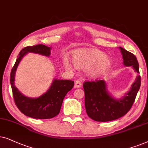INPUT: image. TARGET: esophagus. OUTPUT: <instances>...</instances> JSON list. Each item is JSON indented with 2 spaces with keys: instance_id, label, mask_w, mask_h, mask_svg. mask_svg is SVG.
<instances>
[{
  "instance_id": "34e87169",
  "label": "esophagus",
  "mask_w": 148,
  "mask_h": 148,
  "mask_svg": "<svg viewBox=\"0 0 148 148\" xmlns=\"http://www.w3.org/2000/svg\"><path fill=\"white\" fill-rule=\"evenodd\" d=\"M82 86V82L80 80H76L75 82V87L76 88H80Z\"/></svg>"
}]
</instances>
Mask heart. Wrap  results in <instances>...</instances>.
<instances>
[{
  "mask_svg": "<svg viewBox=\"0 0 148 148\" xmlns=\"http://www.w3.org/2000/svg\"><path fill=\"white\" fill-rule=\"evenodd\" d=\"M73 64L78 69L87 68L88 74L92 77H97L105 72L110 67V61L104 53L97 49H81L76 51L72 56ZM70 68V64L65 62Z\"/></svg>",
  "mask_w": 148,
  "mask_h": 148,
  "instance_id": "b5f03b06",
  "label": "heart"
}]
</instances>
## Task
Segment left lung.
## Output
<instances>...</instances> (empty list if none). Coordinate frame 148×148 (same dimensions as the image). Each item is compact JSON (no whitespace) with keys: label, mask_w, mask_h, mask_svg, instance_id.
<instances>
[{"label":"left lung","mask_w":148,"mask_h":148,"mask_svg":"<svg viewBox=\"0 0 148 148\" xmlns=\"http://www.w3.org/2000/svg\"><path fill=\"white\" fill-rule=\"evenodd\" d=\"M120 49L124 64L126 66H132L136 72L139 73V64L135 55L122 47ZM140 86L141 76H138L128 93L122 99L116 100L108 93L103 80L84 82L86 114L91 119L99 122L111 121L123 116L133 106Z\"/></svg>","instance_id":"8db88e82"}]
</instances>
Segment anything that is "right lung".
Listing matches in <instances>:
<instances>
[{
    "label": "right lung",
    "instance_id": "add662e5",
    "mask_svg": "<svg viewBox=\"0 0 148 148\" xmlns=\"http://www.w3.org/2000/svg\"><path fill=\"white\" fill-rule=\"evenodd\" d=\"M28 52L49 56L50 47L43 45H36L25 47L20 51L10 75L15 103L17 108L27 116L36 119H52L60 113L65 96L73 88L74 82L70 80L56 79L47 92L40 97L32 99L23 95L15 86V74L19 62Z\"/></svg>",
    "mask_w": 148,
    "mask_h": 148
}]
</instances>
